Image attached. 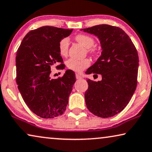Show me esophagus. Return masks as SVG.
Listing matches in <instances>:
<instances>
[{"instance_id":"1","label":"esophagus","mask_w":152,"mask_h":152,"mask_svg":"<svg viewBox=\"0 0 152 152\" xmlns=\"http://www.w3.org/2000/svg\"><path fill=\"white\" fill-rule=\"evenodd\" d=\"M75 76H76V79H77V80H80V79H82V78H83V77L81 76V75L77 74V73H76Z\"/></svg>"}]
</instances>
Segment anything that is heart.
Segmentation results:
<instances>
[{
	"label": "heart",
	"instance_id": "1",
	"mask_svg": "<svg viewBox=\"0 0 152 152\" xmlns=\"http://www.w3.org/2000/svg\"><path fill=\"white\" fill-rule=\"evenodd\" d=\"M76 40L82 45L83 47L87 48L88 51L92 54H94L96 50L94 49H92V47L94 43V39L92 37L87 36L85 34H79L75 37ZM69 47V39L67 38H63L61 39L59 42V52L61 56H66L68 53ZM91 64V61L88 59H84V60H75V59L71 58L69 59L66 62V66L70 70L75 72H80L83 71L85 69L88 67Z\"/></svg>",
	"mask_w": 152,
	"mask_h": 152
}]
</instances>
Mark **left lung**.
Returning a JSON list of instances; mask_svg holds the SVG:
<instances>
[{
  "label": "left lung",
  "mask_w": 152,
  "mask_h": 152,
  "mask_svg": "<svg viewBox=\"0 0 152 152\" xmlns=\"http://www.w3.org/2000/svg\"><path fill=\"white\" fill-rule=\"evenodd\" d=\"M81 31L99 38L102 55L86 73L100 74L102 80H87L86 104L90 112L102 118L114 116L124 110L137 85L138 56L135 46L121 28L99 25Z\"/></svg>",
  "instance_id": "obj_1"
}]
</instances>
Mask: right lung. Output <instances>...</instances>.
<instances>
[{
	"label": "right lung",
	"instance_id": "obj_1",
	"mask_svg": "<svg viewBox=\"0 0 152 152\" xmlns=\"http://www.w3.org/2000/svg\"><path fill=\"white\" fill-rule=\"evenodd\" d=\"M72 29L45 26L26 35L16 53V82L23 100L33 113L53 118L66 110L75 75L67 70L61 77L50 79V66L62 69L59 42Z\"/></svg>",
	"mask_w": 152,
	"mask_h": 152
}]
</instances>
